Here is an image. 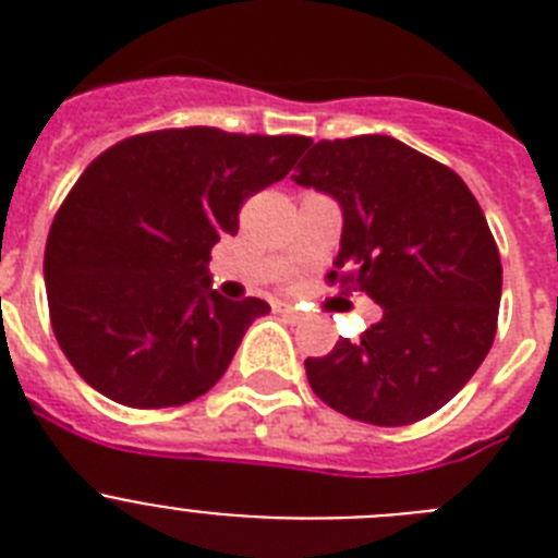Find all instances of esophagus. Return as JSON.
<instances>
[{"label":"esophagus","mask_w":558,"mask_h":558,"mask_svg":"<svg viewBox=\"0 0 558 558\" xmlns=\"http://www.w3.org/2000/svg\"><path fill=\"white\" fill-rule=\"evenodd\" d=\"M274 310L279 315H284V318H290V322H299V318H302V310L293 307V304H288V302H276Z\"/></svg>","instance_id":"obj_1"}]
</instances>
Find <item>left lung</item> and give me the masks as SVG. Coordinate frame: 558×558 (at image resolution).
Listing matches in <instances>:
<instances>
[{
    "label": "left lung",
    "instance_id": "1",
    "mask_svg": "<svg viewBox=\"0 0 558 558\" xmlns=\"http://www.w3.org/2000/svg\"><path fill=\"white\" fill-rule=\"evenodd\" d=\"M295 170L343 209L329 279L383 307L360 340L304 360L315 397L366 425L430 416L495 343L502 265L481 204L450 167L379 133L315 142Z\"/></svg>",
    "mask_w": 558,
    "mask_h": 558
}]
</instances>
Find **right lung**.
<instances>
[{
    "label": "right lung",
    "mask_w": 558,
    "mask_h": 558,
    "mask_svg": "<svg viewBox=\"0 0 558 558\" xmlns=\"http://www.w3.org/2000/svg\"><path fill=\"white\" fill-rule=\"evenodd\" d=\"M307 136L192 125L117 142L83 170L44 251L49 322L75 372L128 408L184 405L226 374L263 299L229 302L206 263Z\"/></svg>",
    "instance_id": "1"
}]
</instances>
